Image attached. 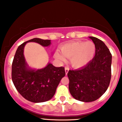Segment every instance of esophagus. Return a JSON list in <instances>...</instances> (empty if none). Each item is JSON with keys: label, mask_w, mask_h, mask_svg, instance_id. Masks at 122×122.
<instances>
[{"label": "esophagus", "mask_w": 122, "mask_h": 122, "mask_svg": "<svg viewBox=\"0 0 122 122\" xmlns=\"http://www.w3.org/2000/svg\"><path fill=\"white\" fill-rule=\"evenodd\" d=\"M69 70H70V69H69V68L67 67V66H66V67L65 68V73H66V75L68 74V73Z\"/></svg>", "instance_id": "34e87169"}]
</instances>
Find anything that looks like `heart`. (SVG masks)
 I'll return each instance as SVG.
<instances>
[{
	"instance_id": "obj_1",
	"label": "heart",
	"mask_w": 122,
	"mask_h": 122,
	"mask_svg": "<svg viewBox=\"0 0 122 122\" xmlns=\"http://www.w3.org/2000/svg\"><path fill=\"white\" fill-rule=\"evenodd\" d=\"M60 49L63 55L56 51V59L60 62H65V57L70 58L71 64L75 68H80L87 65L93 59L96 52L95 45L90 41H73L63 45Z\"/></svg>"
}]
</instances>
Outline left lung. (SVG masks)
<instances>
[{
  "instance_id": "8db88e82",
  "label": "left lung",
  "mask_w": 122,
  "mask_h": 122,
  "mask_svg": "<svg viewBox=\"0 0 122 122\" xmlns=\"http://www.w3.org/2000/svg\"><path fill=\"white\" fill-rule=\"evenodd\" d=\"M89 38L95 45V57L85 66L69 70L67 74L71 95L84 102H92L101 97L107 90L111 78V53L100 39Z\"/></svg>"
}]
</instances>
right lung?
I'll return each instance as SVG.
<instances>
[{
    "label": "right lung",
    "instance_id": "right-lung-1",
    "mask_svg": "<svg viewBox=\"0 0 122 122\" xmlns=\"http://www.w3.org/2000/svg\"><path fill=\"white\" fill-rule=\"evenodd\" d=\"M28 42H35L43 46L51 44L49 40L35 38L18 46L11 67V79L18 92L25 99L33 103L51 100L56 93L60 80L65 75V68L49 63L38 70L28 69L24 56V48Z\"/></svg>",
    "mask_w": 122,
    "mask_h": 122
}]
</instances>
